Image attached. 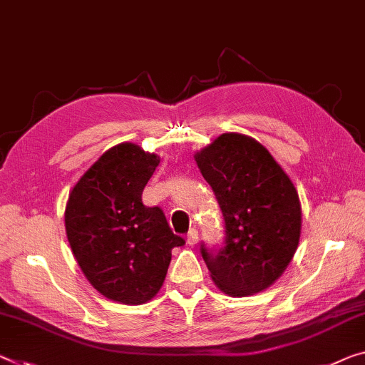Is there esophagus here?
<instances>
[{
	"label": "esophagus",
	"mask_w": 365,
	"mask_h": 365,
	"mask_svg": "<svg viewBox=\"0 0 365 365\" xmlns=\"http://www.w3.org/2000/svg\"><path fill=\"white\" fill-rule=\"evenodd\" d=\"M197 240H199V233H197V230H195V228H190L189 232H187V245L194 246L195 243H197Z\"/></svg>",
	"instance_id": "esophagus-1"
}]
</instances>
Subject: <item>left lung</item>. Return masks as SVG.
<instances>
[{
  "mask_svg": "<svg viewBox=\"0 0 365 365\" xmlns=\"http://www.w3.org/2000/svg\"><path fill=\"white\" fill-rule=\"evenodd\" d=\"M194 158L225 220L222 248L200 245L212 280L232 297L261 292L282 276L299 246L297 189L272 155L241 133H222Z\"/></svg>",
  "mask_w": 365,
  "mask_h": 365,
  "instance_id": "1",
  "label": "left lung"
}]
</instances>
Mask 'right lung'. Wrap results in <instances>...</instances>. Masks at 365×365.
<instances>
[{
    "instance_id": "1",
    "label": "right lung",
    "mask_w": 365,
    "mask_h": 365,
    "mask_svg": "<svg viewBox=\"0 0 365 365\" xmlns=\"http://www.w3.org/2000/svg\"><path fill=\"white\" fill-rule=\"evenodd\" d=\"M160 158L135 143H120L101 156L68 195L65 228L89 284L108 299L142 305L165 282L171 250L184 245L160 207L142 192Z\"/></svg>"
}]
</instances>
